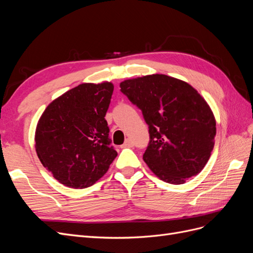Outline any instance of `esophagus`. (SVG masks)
Listing matches in <instances>:
<instances>
[{"label":"esophagus","instance_id":"1","mask_svg":"<svg viewBox=\"0 0 253 253\" xmlns=\"http://www.w3.org/2000/svg\"><path fill=\"white\" fill-rule=\"evenodd\" d=\"M133 147V142L131 139H126L125 143L121 145V148H132Z\"/></svg>","mask_w":253,"mask_h":253}]
</instances>
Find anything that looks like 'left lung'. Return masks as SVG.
I'll use <instances>...</instances> for the list:
<instances>
[{"label": "left lung", "instance_id": "obj_1", "mask_svg": "<svg viewBox=\"0 0 253 253\" xmlns=\"http://www.w3.org/2000/svg\"><path fill=\"white\" fill-rule=\"evenodd\" d=\"M120 88L149 126L143 160L150 170L173 185L201 173L216 134L215 117L204 97L186 81L163 74L126 79Z\"/></svg>", "mask_w": 253, "mask_h": 253}]
</instances>
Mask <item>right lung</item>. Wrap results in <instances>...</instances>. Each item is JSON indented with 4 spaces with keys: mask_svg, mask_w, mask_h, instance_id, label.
Returning <instances> with one entry per match:
<instances>
[{
    "mask_svg": "<svg viewBox=\"0 0 253 253\" xmlns=\"http://www.w3.org/2000/svg\"><path fill=\"white\" fill-rule=\"evenodd\" d=\"M113 90L109 81L79 84L52 100L38 121L37 155L62 185L74 189L94 185L116 158L104 118Z\"/></svg>",
    "mask_w": 253,
    "mask_h": 253,
    "instance_id": "add662e5",
    "label": "right lung"
}]
</instances>
